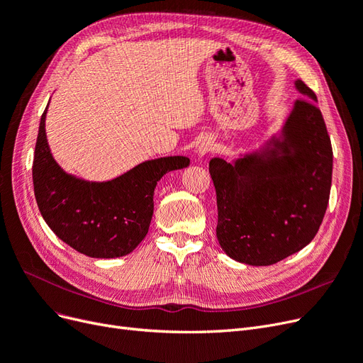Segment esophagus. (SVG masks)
<instances>
[{
	"instance_id": "esophagus-1",
	"label": "esophagus",
	"mask_w": 363,
	"mask_h": 363,
	"mask_svg": "<svg viewBox=\"0 0 363 363\" xmlns=\"http://www.w3.org/2000/svg\"><path fill=\"white\" fill-rule=\"evenodd\" d=\"M212 140L211 139H208V138H205V139H202L200 140V143L197 145V155L202 158V157H205L211 150H212Z\"/></svg>"
}]
</instances>
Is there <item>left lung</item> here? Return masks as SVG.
Segmentation results:
<instances>
[{"label":"left lung","mask_w":363,"mask_h":363,"mask_svg":"<svg viewBox=\"0 0 363 363\" xmlns=\"http://www.w3.org/2000/svg\"><path fill=\"white\" fill-rule=\"evenodd\" d=\"M303 97L281 128L256 150L232 161L213 157L217 239L230 259L269 266L311 242L323 221L332 184V145L315 94L302 80Z\"/></svg>","instance_id":"1"}]
</instances>
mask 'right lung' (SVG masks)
<instances>
[{
	"label": "right lung",
	"instance_id": "add662e5",
	"mask_svg": "<svg viewBox=\"0 0 363 363\" xmlns=\"http://www.w3.org/2000/svg\"><path fill=\"white\" fill-rule=\"evenodd\" d=\"M48 107L40 119L33 182L43 220L62 242L94 259L130 254L150 230L154 190L167 172L190 166L184 155L146 160L109 181L67 173L53 158L46 136Z\"/></svg>",
	"mask_w": 363,
	"mask_h": 363
}]
</instances>
